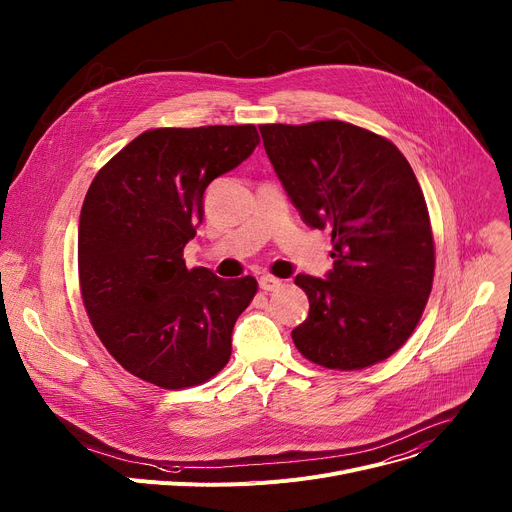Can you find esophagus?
<instances>
[{"label":"esophagus","instance_id":"34e87169","mask_svg":"<svg viewBox=\"0 0 512 512\" xmlns=\"http://www.w3.org/2000/svg\"><path fill=\"white\" fill-rule=\"evenodd\" d=\"M259 288L263 292H274V290H280L282 288V280L274 278V276H261L259 278Z\"/></svg>","mask_w":512,"mask_h":512}]
</instances>
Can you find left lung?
Instances as JSON below:
<instances>
[{
  "instance_id": "1",
  "label": "left lung",
  "mask_w": 512,
  "mask_h": 512,
  "mask_svg": "<svg viewBox=\"0 0 512 512\" xmlns=\"http://www.w3.org/2000/svg\"><path fill=\"white\" fill-rule=\"evenodd\" d=\"M259 131L302 220L331 232L327 280H294L311 302L294 346L333 370L387 360L414 333L434 280L430 216L410 162L383 135L346 121Z\"/></svg>"
}]
</instances>
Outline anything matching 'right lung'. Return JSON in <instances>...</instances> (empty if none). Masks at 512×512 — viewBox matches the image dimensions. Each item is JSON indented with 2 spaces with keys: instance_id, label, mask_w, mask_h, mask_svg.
<instances>
[{
  "instance_id": "obj_1",
  "label": "right lung",
  "mask_w": 512,
  "mask_h": 512,
  "mask_svg": "<svg viewBox=\"0 0 512 512\" xmlns=\"http://www.w3.org/2000/svg\"><path fill=\"white\" fill-rule=\"evenodd\" d=\"M259 144L255 125L148 129L102 166L84 197L78 274L98 339L133 377L162 389L210 381L232 352L253 276L189 269L203 193Z\"/></svg>"
}]
</instances>
